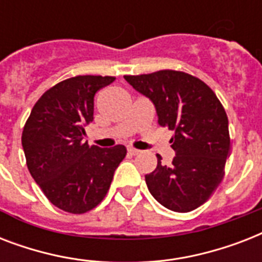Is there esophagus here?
I'll return each instance as SVG.
<instances>
[{
  "label": "esophagus",
  "instance_id": "obj_1",
  "mask_svg": "<svg viewBox=\"0 0 262 262\" xmlns=\"http://www.w3.org/2000/svg\"><path fill=\"white\" fill-rule=\"evenodd\" d=\"M127 152H129V154H130V155H139L140 152L141 151H139V149H136V148H127Z\"/></svg>",
  "mask_w": 262,
  "mask_h": 262
}]
</instances>
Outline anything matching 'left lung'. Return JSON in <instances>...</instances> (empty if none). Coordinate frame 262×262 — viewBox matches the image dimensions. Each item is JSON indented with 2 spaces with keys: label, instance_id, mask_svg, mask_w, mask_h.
Wrapping results in <instances>:
<instances>
[{
  "label": "left lung",
  "instance_id": "obj_1",
  "mask_svg": "<svg viewBox=\"0 0 262 262\" xmlns=\"http://www.w3.org/2000/svg\"><path fill=\"white\" fill-rule=\"evenodd\" d=\"M156 108L160 126L174 132L175 158L145 175L154 199L174 212H190L207 201L224 175L230 152L228 119L215 92L194 76L178 71L125 76Z\"/></svg>",
  "mask_w": 262,
  "mask_h": 262
}]
</instances>
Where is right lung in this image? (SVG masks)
<instances>
[{
  "label": "right lung",
  "instance_id": "right-lung-1",
  "mask_svg": "<svg viewBox=\"0 0 262 262\" xmlns=\"http://www.w3.org/2000/svg\"><path fill=\"white\" fill-rule=\"evenodd\" d=\"M115 80L76 76L47 90L35 103L23 129L27 167L50 203L69 213L98 205L111 185L126 148H99L84 141L94 119V98Z\"/></svg>",
  "mask_w": 262,
  "mask_h": 262
}]
</instances>
